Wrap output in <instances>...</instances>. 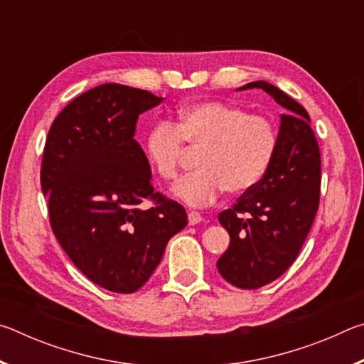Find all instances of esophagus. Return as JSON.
Wrapping results in <instances>:
<instances>
[{"label":"esophagus","mask_w":364,"mask_h":364,"mask_svg":"<svg viewBox=\"0 0 364 364\" xmlns=\"http://www.w3.org/2000/svg\"><path fill=\"white\" fill-rule=\"evenodd\" d=\"M188 220H189V225H197L200 223V221H204V218H202V215L199 212H189Z\"/></svg>","instance_id":"obj_1"}]
</instances>
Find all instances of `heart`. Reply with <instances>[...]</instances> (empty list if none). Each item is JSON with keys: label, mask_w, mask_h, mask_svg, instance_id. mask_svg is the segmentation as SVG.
Wrapping results in <instances>:
<instances>
[{"label": "heart", "mask_w": 364, "mask_h": 364, "mask_svg": "<svg viewBox=\"0 0 364 364\" xmlns=\"http://www.w3.org/2000/svg\"><path fill=\"white\" fill-rule=\"evenodd\" d=\"M184 143L202 147L199 170L176 181L171 196L191 207H205L225 189L242 194L262 180L276 154L278 132L268 119L232 104H189L178 112V123L160 120L147 132V160L164 180L178 175Z\"/></svg>", "instance_id": "obj_1"}]
</instances>
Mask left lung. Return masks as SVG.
<instances>
[{"label":"left lung","instance_id":"obj_1","mask_svg":"<svg viewBox=\"0 0 364 364\" xmlns=\"http://www.w3.org/2000/svg\"><path fill=\"white\" fill-rule=\"evenodd\" d=\"M260 88L284 109L279 115L278 147L267 173L218 221L230 245L217 268L230 284L258 289L278 279L295 262L319 204L321 156L300 104L263 80L237 88Z\"/></svg>","mask_w":364,"mask_h":364}]
</instances>
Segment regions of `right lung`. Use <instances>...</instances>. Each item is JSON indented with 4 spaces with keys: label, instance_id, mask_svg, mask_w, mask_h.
<instances>
[{
    "label": "right lung",
    "instance_id": "1",
    "mask_svg": "<svg viewBox=\"0 0 364 364\" xmlns=\"http://www.w3.org/2000/svg\"><path fill=\"white\" fill-rule=\"evenodd\" d=\"M160 102L146 90L100 85L67 104L46 138L41 189L54 236L86 278L110 292L144 286L188 225L178 202L154 193L149 160L134 139L138 117ZM146 198L156 205L141 208Z\"/></svg>",
    "mask_w": 364,
    "mask_h": 364
}]
</instances>
